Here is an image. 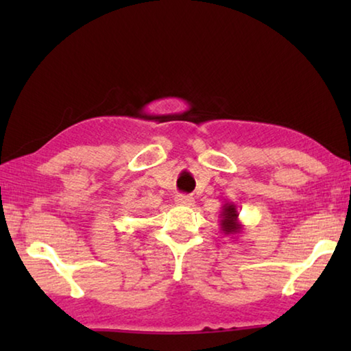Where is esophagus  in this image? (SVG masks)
Here are the masks:
<instances>
[{
    "label": "esophagus",
    "instance_id": "34e87169",
    "mask_svg": "<svg viewBox=\"0 0 351 351\" xmlns=\"http://www.w3.org/2000/svg\"><path fill=\"white\" fill-rule=\"evenodd\" d=\"M175 203L178 206L190 207V206L195 204V199H193V197H189V195H178V197L175 198Z\"/></svg>",
    "mask_w": 351,
    "mask_h": 351
}]
</instances>
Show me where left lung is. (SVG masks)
I'll return each mask as SVG.
<instances>
[{"mask_svg": "<svg viewBox=\"0 0 351 351\" xmlns=\"http://www.w3.org/2000/svg\"><path fill=\"white\" fill-rule=\"evenodd\" d=\"M239 209L234 203H224L221 207V212H219V226H221V230L224 235L234 237L240 234L243 230V224L240 223L239 218Z\"/></svg>", "mask_w": 351, "mask_h": 351, "instance_id": "8db88e82", "label": "left lung"}]
</instances>
